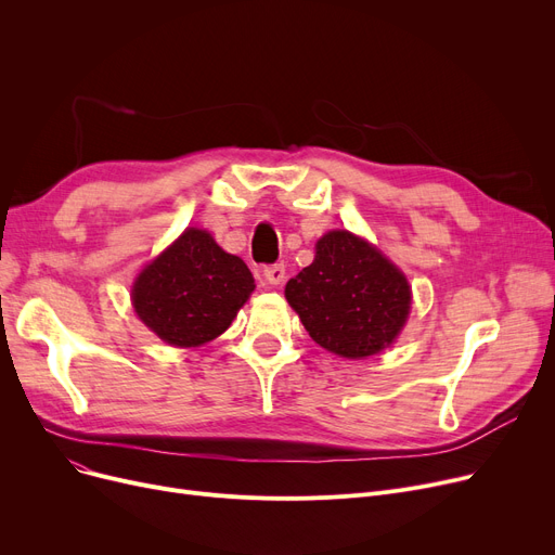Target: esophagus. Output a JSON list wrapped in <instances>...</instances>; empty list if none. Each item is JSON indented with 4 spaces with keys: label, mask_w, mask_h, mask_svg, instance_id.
Here are the masks:
<instances>
[{
    "label": "esophagus",
    "mask_w": 555,
    "mask_h": 555,
    "mask_svg": "<svg viewBox=\"0 0 555 555\" xmlns=\"http://www.w3.org/2000/svg\"><path fill=\"white\" fill-rule=\"evenodd\" d=\"M262 276L270 285H281L285 279V266L283 262H274V266H266L262 268Z\"/></svg>",
    "instance_id": "1"
}]
</instances>
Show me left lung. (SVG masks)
Segmentation results:
<instances>
[{
  "label": "left lung",
  "mask_w": 555,
  "mask_h": 555,
  "mask_svg": "<svg viewBox=\"0 0 555 555\" xmlns=\"http://www.w3.org/2000/svg\"><path fill=\"white\" fill-rule=\"evenodd\" d=\"M285 299L319 346L348 360L387 348L412 306L402 272L348 231L319 238L314 260L287 281Z\"/></svg>",
  "instance_id": "1"
}]
</instances>
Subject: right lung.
Returning <instances> with one entry per match:
<instances>
[{"label":"right lung","mask_w":555,"mask_h":555,"mask_svg":"<svg viewBox=\"0 0 555 555\" xmlns=\"http://www.w3.org/2000/svg\"><path fill=\"white\" fill-rule=\"evenodd\" d=\"M254 287L243 258L218 247L211 233L186 229L139 274L132 304L164 341L199 346L229 328Z\"/></svg>","instance_id":"obj_1"}]
</instances>
